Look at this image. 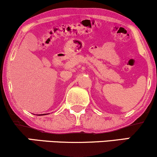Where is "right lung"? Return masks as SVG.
<instances>
[{
  "label": "right lung",
  "instance_id": "1",
  "mask_svg": "<svg viewBox=\"0 0 157 157\" xmlns=\"http://www.w3.org/2000/svg\"><path fill=\"white\" fill-rule=\"evenodd\" d=\"M38 115H44V114H38Z\"/></svg>",
  "mask_w": 157,
  "mask_h": 157
}]
</instances>
